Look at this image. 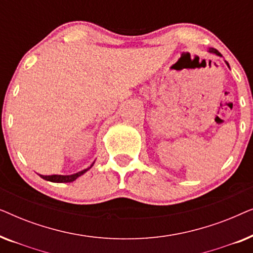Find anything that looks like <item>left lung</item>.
<instances>
[{
    "label": "left lung",
    "instance_id": "8db88e82",
    "mask_svg": "<svg viewBox=\"0 0 253 253\" xmlns=\"http://www.w3.org/2000/svg\"><path fill=\"white\" fill-rule=\"evenodd\" d=\"M209 51H210V53H212V54L217 55V56H222V55H221V54L219 53V51H217V50L215 49V48H210ZM226 63H227V62H226ZM227 65H228V67H229V64H228V63H227Z\"/></svg>",
    "mask_w": 253,
    "mask_h": 253
}]
</instances>
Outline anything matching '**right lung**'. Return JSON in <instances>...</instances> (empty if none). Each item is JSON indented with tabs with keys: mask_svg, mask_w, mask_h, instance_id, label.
<instances>
[{
	"mask_svg": "<svg viewBox=\"0 0 253 253\" xmlns=\"http://www.w3.org/2000/svg\"><path fill=\"white\" fill-rule=\"evenodd\" d=\"M93 164H94V162H93ZM93 164L91 165V167L93 166ZM91 167L86 168V169H84V170H82V171H79V172H76V174H72V175H49V176L40 175V177H42L43 179H46V181L54 182V183L74 182L75 179H77V177H79V176H82L83 174H85V172L87 171Z\"/></svg>",
	"mask_w": 253,
	"mask_h": 253,
	"instance_id": "1",
	"label": "right lung"
}]
</instances>
